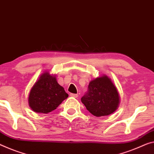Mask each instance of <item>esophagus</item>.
I'll list each match as a JSON object with an SVG mask.
<instances>
[{
    "mask_svg": "<svg viewBox=\"0 0 154 154\" xmlns=\"http://www.w3.org/2000/svg\"><path fill=\"white\" fill-rule=\"evenodd\" d=\"M70 96L73 97V98H78V96H79V95L76 94H70Z\"/></svg>",
    "mask_w": 154,
    "mask_h": 154,
    "instance_id": "obj_1",
    "label": "esophagus"
}]
</instances>
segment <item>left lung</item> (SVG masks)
I'll return each mask as SVG.
<instances>
[{
  "instance_id": "obj_1",
  "label": "left lung",
  "mask_w": 154,
  "mask_h": 154,
  "mask_svg": "<svg viewBox=\"0 0 154 154\" xmlns=\"http://www.w3.org/2000/svg\"><path fill=\"white\" fill-rule=\"evenodd\" d=\"M81 101L92 115L105 116L116 111L119 107L120 96L112 79L103 75L89 82L88 92Z\"/></svg>"
}]
</instances>
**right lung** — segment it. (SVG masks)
Wrapping results in <instances>:
<instances>
[{
  "instance_id": "right-lung-1",
  "label": "right lung",
  "mask_w": 154,
  "mask_h": 154,
  "mask_svg": "<svg viewBox=\"0 0 154 154\" xmlns=\"http://www.w3.org/2000/svg\"><path fill=\"white\" fill-rule=\"evenodd\" d=\"M67 97L65 89L58 83L56 75L45 71L31 88L28 103L34 112L48 113L55 110Z\"/></svg>"
}]
</instances>
